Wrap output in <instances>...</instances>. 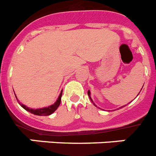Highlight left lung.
I'll return each instance as SVG.
<instances>
[{
  "label": "left lung",
  "mask_w": 156,
  "mask_h": 156,
  "mask_svg": "<svg viewBox=\"0 0 156 156\" xmlns=\"http://www.w3.org/2000/svg\"><path fill=\"white\" fill-rule=\"evenodd\" d=\"M142 88H143V87H142ZM140 91H141V90H140ZM90 94H91V93H90V91H89H89H88V96H89V98H90V100H91V101H92V102H93V104H94L95 106H96V104H95L94 103H93V100H92V98H91V96H90ZM137 96H138V95H137ZM121 108H122V107H121Z\"/></svg>",
  "instance_id": "obj_1"
}]
</instances>
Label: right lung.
I'll use <instances>...</instances> for the list:
<instances>
[{
    "label": "right lung",
    "instance_id": "right-lung-1",
    "mask_svg": "<svg viewBox=\"0 0 156 156\" xmlns=\"http://www.w3.org/2000/svg\"><path fill=\"white\" fill-rule=\"evenodd\" d=\"M62 93H63V90L61 91L60 94H59V97H58L57 101H55L53 104L50 105L48 107H46V108H38V109H33V108H30L28 107H27L26 105H24L23 104H21L20 102H19V104H20V106L23 108H24L26 111L30 112L31 114H34V115H40V116H47L52 115L54 112H55L56 109L58 108V107L59 106L60 102H61V97H62ZM17 99V98H16ZM18 101V100H17Z\"/></svg>",
    "mask_w": 156,
    "mask_h": 156
}]
</instances>
